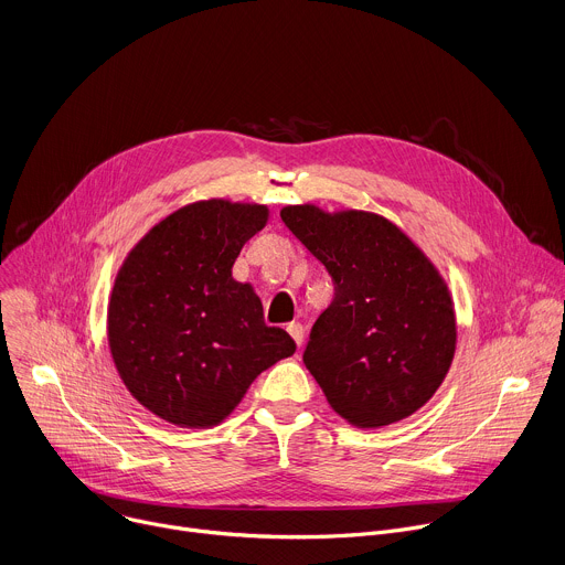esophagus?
<instances>
[{"label": "esophagus", "instance_id": "obj_1", "mask_svg": "<svg viewBox=\"0 0 565 565\" xmlns=\"http://www.w3.org/2000/svg\"><path fill=\"white\" fill-rule=\"evenodd\" d=\"M286 331H288V335L295 340V344L301 347V342H303V327L299 324V321H290V324L286 327Z\"/></svg>", "mask_w": 565, "mask_h": 565}]
</instances>
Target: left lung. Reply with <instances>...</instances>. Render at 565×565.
<instances>
[{
  "label": "left lung",
  "instance_id": "obj_1",
  "mask_svg": "<svg viewBox=\"0 0 565 565\" xmlns=\"http://www.w3.org/2000/svg\"><path fill=\"white\" fill-rule=\"evenodd\" d=\"M281 221L329 270L335 297L310 331L303 364L329 405L360 429L416 414L456 351L449 288L388 218L288 205Z\"/></svg>",
  "mask_w": 565,
  "mask_h": 565
}]
</instances>
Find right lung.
Instances as JSON below:
<instances>
[{
	"label": "right lung",
	"instance_id": "1",
	"mask_svg": "<svg viewBox=\"0 0 565 565\" xmlns=\"http://www.w3.org/2000/svg\"><path fill=\"white\" fill-rule=\"evenodd\" d=\"M268 207L196 201L156 223L116 275L107 335L129 393L153 416L205 429L225 420L255 377L295 353L266 327L262 299L232 277Z\"/></svg>",
	"mask_w": 565,
	"mask_h": 565
}]
</instances>
